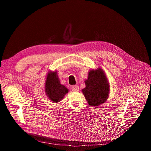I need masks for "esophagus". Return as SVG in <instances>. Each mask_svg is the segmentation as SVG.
Segmentation results:
<instances>
[{
	"mask_svg": "<svg viewBox=\"0 0 151 151\" xmlns=\"http://www.w3.org/2000/svg\"><path fill=\"white\" fill-rule=\"evenodd\" d=\"M71 89H72V91H74V92H77V91H79L80 88H79V86H78V85H73V86H72Z\"/></svg>",
	"mask_w": 151,
	"mask_h": 151,
	"instance_id": "esophagus-1",
	"label": "esophagus"
}]
</instances>
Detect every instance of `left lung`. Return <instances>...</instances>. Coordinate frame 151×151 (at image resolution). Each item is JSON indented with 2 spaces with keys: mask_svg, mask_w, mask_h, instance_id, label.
I'll use <instances>...</instances> for the list:
<instances>
[{
  "mask_svg": "<svg viewBox=\"0 0 151 151\" xmlns=\"http://www.w3.org/2000/svg\"><path fill=\"white\" fill-rule=\"evenodd\" d=\"M85 83L86 87L82 91L90 106H97L105 103L109 97L110 86L103 70L99 68L90 70Z\"/></svg>",
  "mask_w": 151,
  "mask_h": 151,
  "instance_id": "obj_1",
  "label": "left lung"
}]
</instances>
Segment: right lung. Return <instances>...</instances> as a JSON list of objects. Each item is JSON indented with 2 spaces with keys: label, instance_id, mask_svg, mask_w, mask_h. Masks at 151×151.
<instances>
[{
  "label": "right lung",
  "instance_id": "right-lung-1",
  "mask_svg": "<svg viewBox=\"0 0 151 151\" xmlns=\"http://www.w3.org/2000/svg\"><path fill=\"white\" fill-rule=\"evenodd\" d=\"M45 91L47 96L52 101L58 103L65 97L68 89L60 83L57 72H48L45 81Z\"/></svg>",
  "mask_w": 151,
  "mask_h": 151
}]
</instances>
